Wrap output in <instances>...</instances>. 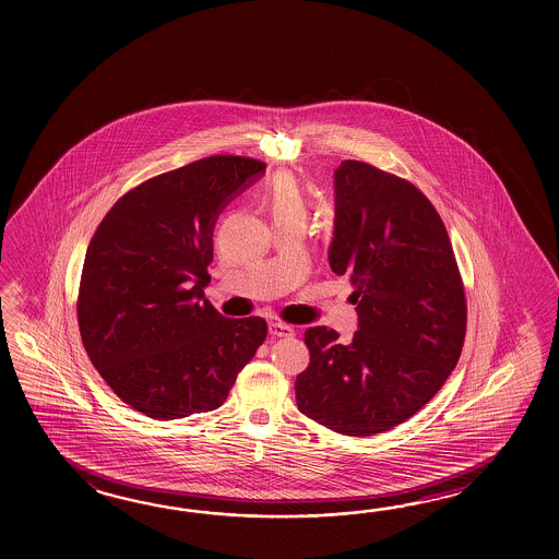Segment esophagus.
<instances>
[{
    "instance_id": "34e87169",
    "label": "esophagus",
    "mask_w": 559,
    "mask_h": 559,
    "mask_svg": "<svg viewBox=\"0 0 559 559\" xmlns=\"http://www.w3.org/2000/svg\"><path fill=\"white\" fill-rule=\"evenodd\" d=\"M270 333L274 337H292L294 328L287 325V323H282V321H270Z\"/></svg>"
}]
</instances>
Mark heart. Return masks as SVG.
I'll return each instance as SVG.
<instances>
[{
	"instance_id": "obj_1",
	"label": "heart",
	"mask_w": 559,
	"mask_h": 559,
	"mask_svg": "<svg viewBox=\"0 0 559 559\" xmlns=\"http://www.w3.org/2000/svg\"><path fill=\"white\" fill-rule=\"evenodd\" d=\"M267 210L274 222H304L306 202L296 179L292 176H277L267 191Z\"/></svg>"
}]
</instances>
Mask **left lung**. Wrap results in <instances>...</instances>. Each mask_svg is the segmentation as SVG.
<instances>
[{
    "instance_id": "1",
    "label": "left lung",
    "mask_w": 559,
    "mask_h": 559,
    "mask_svg": "<svg viewBox=\"0 0 559 559\" xmlns=\"http://www.w3.org/2000/svg\"><path fill=\"white\" fill-rule=\"evenodd\" d=\"M333 274L356 292L352 342L309 328L297 407L344 436L404 424L440 392L462 356L464 282L440 214L414 183L356 159L333 171Z\"/></svg>"
}]
</instances>
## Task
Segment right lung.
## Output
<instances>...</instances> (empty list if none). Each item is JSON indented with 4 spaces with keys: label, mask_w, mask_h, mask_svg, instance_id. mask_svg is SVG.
<instances>
[{
    "label": "right lung",
    "mask_w": 559,
    "mask_h": 559,
    "mask_svg": "<svg viewBox=\"0 0 559 559\" xmlns=\"http://www.w3.org/2000/svg\"><path fill=\"white\" fill-rule=\"evenodd\" d=\"M265 164L212 155L121 195L85 251L78 323L94 368L123 404L167 421L226 402L267 335L205 299L214 227Z\"/></svg>",
    "instance_id": "add662e5"
}]
</instances>
